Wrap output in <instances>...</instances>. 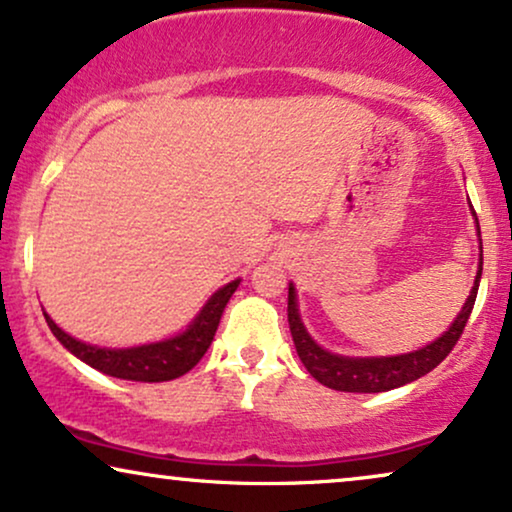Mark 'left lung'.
<instances>
[{"label":"left lung","mask_w":512,"mask_h":512,"mask_svg":"<svg viewBox=\"0 0 512 512\" xmlns=\"http://www.w3.org/2000/svg\"><path fill=\"white\" fill-rule=\"evenodd\" d=\"M482 278V262L480 271H477L475 286L470 290L468 302L461 309V314L456 316V321L451 323V328L442 338H437L432 345L418 349L411 354H399V357H383V359H349L338 357V354L326 352L316 342L309 338L304 331L300 314H297L295 304V288H288V323L290 333H293V342L297 349V357L302 359L304 368L319 380L321 385L331 387V390L340 392H387L394 387H401L406 383H413L420 375L430 373L432 368L442 364L449 357L451 349L456 347V342L461 340L465 331V323H468L472 307L477 300V288H480Z\"/></svg>","instance_id":"8db88e82"}]
</instances>
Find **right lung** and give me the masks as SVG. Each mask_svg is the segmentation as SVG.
Returning <instances> with one entry per match:
<instances>
[{
    "label": "right lung",
    "instance_id": "1",
    "mask_svg": "<svg viewBox=\"0 0 512 512\" xmlns=\"http://www.w3.org/2000/svg\"><path fill=\"white\" fill-rule=\"evenodd\" d=\"M238 283L241 281H231L229 286L219 288L205 304L203 312L198 314V319L184 333L172 340L155 342V345H141L132 349L92 347L63 333L47 314H44V319H47L51 333L61 340V345L68 352H73L77 359H82L84 364L96 368V371L122 380H137V383H163V380H174L179 375L189 373L203 359L212 338H215L226 302L236 293Z\"/></svg>",
    "mask_w": 512,
    "mask_h": 512
}]
</instances>
